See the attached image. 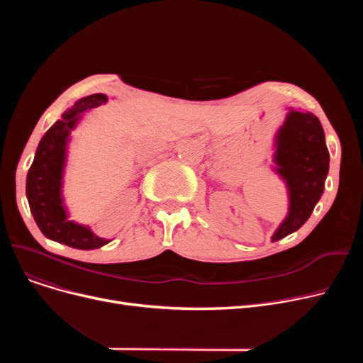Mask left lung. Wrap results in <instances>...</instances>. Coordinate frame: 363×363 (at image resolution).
I'll list each match as a JSON object with an SVG mask.
<instances>
[{
	"label": "left lung",
	"instance_id": "obj_1",
	"mask_svg": "<svg viewBox=\"0 0 363 363\" xmlns=\"http://www.w3.org/2000/svg\"><path fill=\"white\" fill-rule=\"evenodd\" d=\"M274 163L289 191V215L272 235V241H278L311 218L325 188L330 152L313 113L290 108L275 135Z\"/></svg>",
	"mask_w": 363,
	"mask_h": 363
}]
</instances>
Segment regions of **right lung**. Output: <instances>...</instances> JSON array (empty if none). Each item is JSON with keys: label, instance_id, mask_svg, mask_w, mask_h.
Segmentation results:
<instances>
[{"label": "right lung", "instance_id": "add662e5", "mask_svg": "<svg viewBox=\"0 0 363 363\" xmlns=\"http://www.w3.org/2000/svg\"><path fill=\"white\" fill-rule=\"evenodd\" d=\"M107 103L104 94H92L76 101L62 114L38 144L35 159L26 178V197L30 212L41 233L73 249L94 250L110 242L95 235L88 226L69 220L62 188L70 132L86 110Z\"/></svg>", "mask_w": 363, "mask_h": 363}]
</instances>
